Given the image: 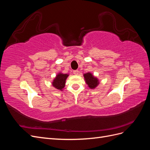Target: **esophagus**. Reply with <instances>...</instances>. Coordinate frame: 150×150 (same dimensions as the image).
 Masks as SVG:
<instances>
[{
  "label": "esophagus",
  "mask_w": 150,
  "mask_h": 150,
  "mask_svg": "<svg viewBox=\"0 0 150 150\" xmlns=\"http://www.w3.org/2000/svg\"><path fill=\"white\" fill-rule=\"evenodd\" d=\"M73 74L75 75H78L79 74V71L78 70H75L73 71Z\"/></svg>",
  "instance_id": "esophagus-1"
}]
</instances>
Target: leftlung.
Segmentation results:
<instances>
[{
    "mask_svg": "<svg viewBox=\"0 0 150 150\" xmlns=\"http://www.w3.org/2000/svg\"><path fill=\"white\" fill-rule=\"evenodd\" d=\"M84 78L86 84L90 89L96 88L99 84V81L96 77H94L91 72L84 74Z\"/></svg>",
    "mask_w": 150,
    "mask_h": 150,
    "instance_id": "obj_1",
    "label": "left lung"
}]
</instances>
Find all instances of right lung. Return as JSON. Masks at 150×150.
Here are the masks:
<instances>
[{
	"label": "right lung",
	"mask_w": 150,
	"mask_h": 150,
	"mask_svg": "<svg viewBox=\"0 0 150 150\" xmlns=\"http://www.w3.org/2000/svg\"><path fill=\"white\" fill-rule=\"evenodd\" d=\"M68 76H69V74H62V72H59V73H58L56 75V78L54 79L52 83V85L56 89L62 91L63 88L65 86L66 81Z\"/></svg>",
	"instance_id": "obj_1"
}]
</instances>
